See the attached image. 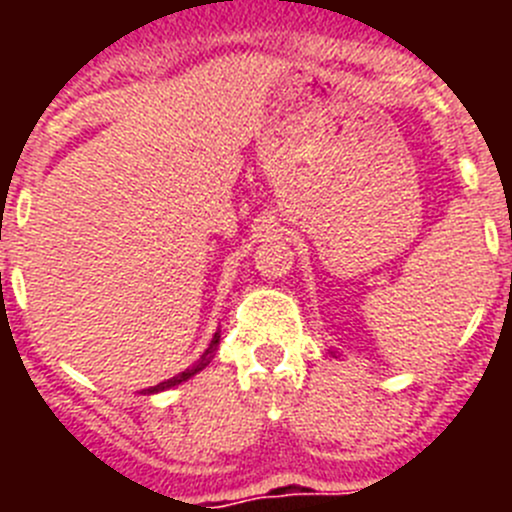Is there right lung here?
<instances>
[{"mask_svg": "<svg viewBox=\"0 0 512 512\" xmlns=\"http://www.w3.org/2000/svg\"><path fill=\"white\" fill-rule=\"evenodd\" d=\"M217 341H220V333H215V338H212V341H210V348H207L205 354H202L200 359L194 361V364L189 366V369H184V372H179V374H176V377L166 379V382L156 384V387H148V390H146L148 395H153V392H164V390H169V387H176V384L187 382V379H192L194 374H197V372H202V369H205V366L210 364V359H212V351H215Z\"/></svg>", "mask_w": 512, "mask_h": 512, "instance_id": "add662e5", "label": "right lung"}]
</instances>
